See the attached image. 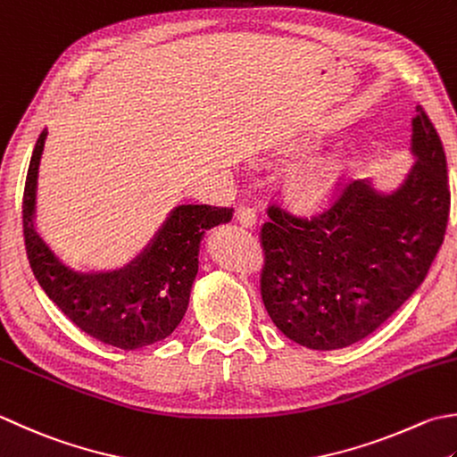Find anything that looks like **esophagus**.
<instances>
[{"instance_id":"obj_1","label":"esophagus","mask_w":457,"mask_h":457,"mask_svg":"<svg viewBox=\"0 0 457 457\" xmlns=\"http://www.w3.org/2000/svg\"><path fill=\"white\" fill-rule=\"evenodd\" d=\"M236 220H237L239 226H244V228H253L255 223H257L255 212L249 210V208H239V210L236 212Z\"/></svg>"}]
</instances>
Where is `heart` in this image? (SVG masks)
<instances>
[{
    "mask_svg": "<svg viewBox=\"0 0 457 457\" xmlns=\"http://www.w3.org/2000/svg\"><path fill=\"white\" fill-rule=\"evenodd\" d=\"M335 187V174L328 166L311 168L297 182V200L303 208L315 212L328 202Z\"/></svg>",
    "mask_w": 457,
    "mask_h": 457,
    "instance_id": "b5f03b06",
    "label": "heart"
}]
</instances>
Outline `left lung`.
Here are the masks:
<instances>
[{
    "instance_id": "left-lung-1",
    "label": "left lung",
    "mask_w": 457,
    "mask_h": 457,
    "mask_svg": "<svg viewBox=\"0 0 457 457\" xmlns=\"http://www.w3.org/2000/svg\"><path fill=\"white\" fill-rule=\"evenodd\" d=\"M410 156L412 166L392 190L356 180L312 220L270 210L262 297L291 341L312 351L359 343L426 279L448 226L450 186L442 140L422 106Z\"/></svg>"
}]
</instances>
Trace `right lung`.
I'll return each mask as SVG.
<instances>
[{
  "label": "right lung",
  "mask_w": 457,
  "mask_h": 457,
  "mask_svg": "<svg viewBox=\"0 0 457 457\" xmlns=\"http://www.w3.org/2000/svg\"><path fill=\"white\" fill-rule=\"evenodd\" d=\"M45 140L47 129L33 148L23 192L27 257L43 291L62 315L104 345L138 351L164 341L186 315L204 236L213 226L228 223L234 213L178 204L127 263L77 270L45 241L37 228Z\"/></svg>",
  "instance_id": "add662e5"
}]
</instances>
